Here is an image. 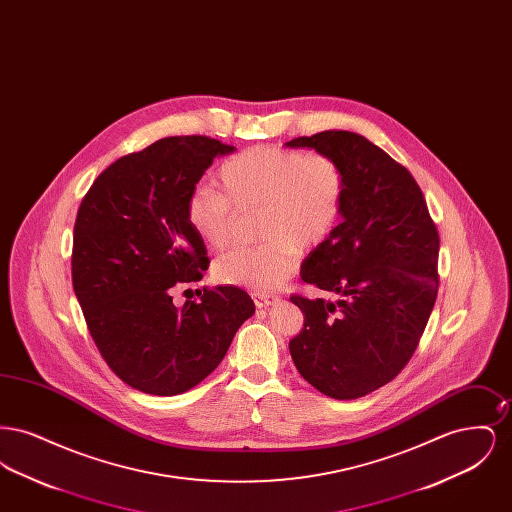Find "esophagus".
Returning <instances> with one entry per match:
<instances>
[{
  "mask_svg": "<svg viewBox=\"0 0 512 512\" xmlns=\"http://www.w3.org/2000/svg\"><path fill=\"white\" fill-rule=\"evenodd\" d=\"M251 297H253L257 309H268L270 305L278 303V299H280L278 295H267V293H253Z\"/></svg>",
  "mask_w": 512,
  "mask_h": 512,
  "instance_id": "esophagus-1",
  "label": "esophagus"
}]
</instances>
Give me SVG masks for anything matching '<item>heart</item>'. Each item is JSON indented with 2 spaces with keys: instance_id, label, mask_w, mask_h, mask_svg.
Here are the masks:
<instances>
[{
  "instance_id": "obj_1",
  "label": "heart",
  "mask_w": 512,
  "mask_h": 512,
  "mask_svg": "<svg viewBox=\"0 0 512 512\" xmlns=\"http://www.w3.org/2000/svg\"><path fill=\"white\" fill-rule=\"evenodd\" d=\"M220 192L197 186L186 217L195 236L211 249L232 240L236 211L261 207L259 234L267 242L238 247L215 263V278L255 293L276 292L297 267V249L322 244L338 226L345 201L340 165L320 153L255 146L224 161Z\"/></svg>"
}]
</instances>
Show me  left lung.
<instances>
[{"mask_svg":"<svg viewBox=\"0 0 512 512\" xmlns=\"http://www.w3.org/2000/svg\"><path fill=\"white\" fill-rule=\"evenodd\" d=\"M286 146L332 157L345 176L340 224L301 263L303 282L338 299L290 297L305 315L290 353L313 388L357 399L413 357L438 295V230L411 172L365 136L324 130Z\"/></svg>","mask_w":512,"mask_h":512,"instance_id":"left-lung-1","label":"left lung"}]
</instances>
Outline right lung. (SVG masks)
<instances>
[{"label":"right lung","mask_w":512,"mask_h":512,"mask_svg":"<svg viewBox=\"0 0 512 512\" xmlns=\"http://www.w3.org/2000/svg\"><path fill=\"white\" fill-rule=\"evenodd\" d=\"M234 149L207 136L157 140L107 167L80 203L74 293L101 357L134 390H192L255 313L236 286L182 307L171 297L172 286L201 280L209 265L186 217L188 195L213 159Z\"/></svg>","instance_id":"add662e5"}]
</instances>
